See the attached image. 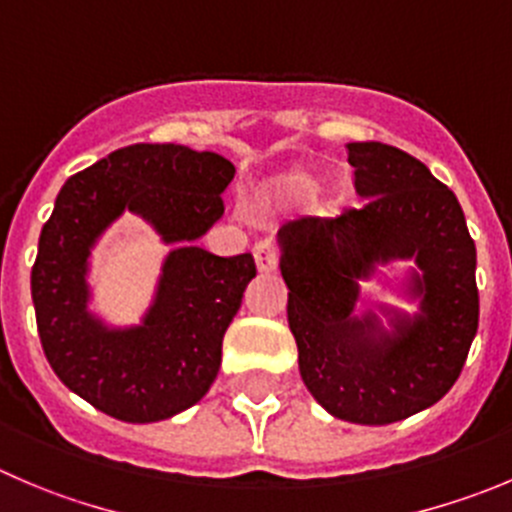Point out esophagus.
<instances>
[{"label":"esophagus","mask_w":512,"mask_h":512,"mask_svg":"<svg viewBox=\"0 0 512 512\" xmlns=\"http://www.w3.org/2000/svg\"><path fill=\"white\" fill-rule=\"evenodd\" d=\"M253 259H256L259 271L269 274V271H276V266H279L281 251L271 238H264V241H259L256 246H253Z\"/></svg>","instance_id":"34e87169"}]
</instances>
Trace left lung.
I'll use <instances>...</instances> for the list:
<instances>
[{
  "label": "left lung",
  "mask_w": 512,
  "mask_h": 512,
  "mask_svg": "<svg viewBox=\"0 0 512 512\" xmlns=\"http://www.w3.org/2000/svg\"><path fill=\"white\" fill-rule=\"evenodd\" d=\"M354 188L364 198L334 218L301 216L279 228L289 329L309 392L334 417L389 425L450 392L478 334L475 241L455 193L405 150L349 143ZM415 258L412 320L384 310L351 316L358 281L373 266Z\"/></svg>",
  "instance_id": "left-lung-1"
}]
</instances>
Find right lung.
<instances>
[{
	"instance_id": "obj_1",
	"label": "right lung",
	"mask_w": 512,
	"mask_h": 512,
	"mask_svg": "<svg viewBox=\"0 0 512 512\" xmlns=\"http://www.w3.org/2000/svg\"><path fill=\"white\" fill-rule=\"evenodd\" d=\"M231 160L186 145L138 143L75 173L57 193L32 266L42 349L65 387L123 422H158L211 389L223 334L256 276L251 253L216 256L196 246L223 216ZM123 210L143 215L181 246L164 265L144 324L110 330L86 311V259Z\"/></svg>"
}]
</instances>
